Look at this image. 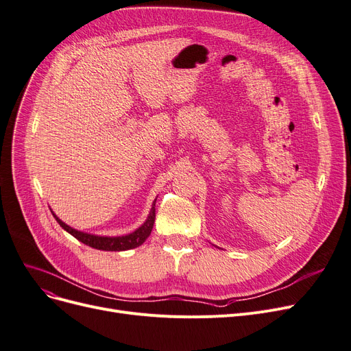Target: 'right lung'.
I'll return each mask as SVG.
<instances>
[{
    "label": "right lung",
    "mask_w": 351,
    "mask_h": 351,
    "mask_svg": "<svg viewBox=\"0 0 351 351\" xmlns=\"http://www.w3.org/2000/svg\"><path fill=\"white\" fill-rule=\"evenodd\" d=\"M156 202V201H155ZM155 202L152 205V209L149 212V217L145 221V223L142 226H139L138 230L132 234L123 235V237H99V235H91V234H86L82 231L74 230V228L69 226L67 223H64L62 219H58L54 213L56 221L60 223V226L63 228L64 231H67L69 234H71L75 239H79L80 242L86 243V245L96 248V250H101V251H126V250H132L142 245V243L147 239V237L152 232V228H154L155 223Z\"/></svg>",
    "instance_id": "obj_1"
}]
</instances>
